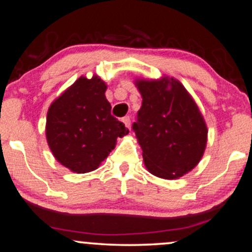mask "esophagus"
I'll return each instance as SVG.
<instances>
[{
    "label": "esophagus",
    "mask_w": 252,
    "mask_h": 252,
    "mask_svg": "<svg viewBox=\"0 0 252 252\" xmlns=\"http://www.w3.org/2000/svg\"><path fill=\"white\" fill-rule=\"evenodd\" d=\"M122 121H123V123L126 124V128H128V129L130 130V117H129V116H126V117H123V118H122Z\"/></svg>",
    "instance_id": "34e87169"
}]
</instances>
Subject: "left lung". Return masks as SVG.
Segmentation results:
<instances>
[{
    "mask_svg": "<svg viewBox=\"0 0 252 252\" xmlns=\"http://www.w3.org/2000/svg\"><path fill=\"white\" fill-rule=\"evenodd\" d=\"M142 96L132 124L143 162L153 175L173 180L200 162L207 143V126L189 92L175 78L136 79Z\"/></svg>",
    "mask_w": 252,
    "mask_h": 252,
    "instance_id": "obj_1",
    "label": "left lung"
}]
</instances>
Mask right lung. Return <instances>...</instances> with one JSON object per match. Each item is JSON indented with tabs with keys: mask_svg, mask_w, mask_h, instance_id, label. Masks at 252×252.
Segmentation results:
<instances>
[{
	"mask_svg": "<svg viewBox=\"0 0 252 252\" xmlns=\"http://www.w3.org/2000/svg\"><path fill=\"white\" fill-rule=\"evenodd\" d=\"M106 84L80 77L54 99L46 118V138L56 160L73 173L97 169L129 130L110 114Z\"/></svg>",
	"mask_w": 252,
	"mask_h": 252,
	"instance_id": "add662e5",
	"label": "right lung"
}]
</instances>
